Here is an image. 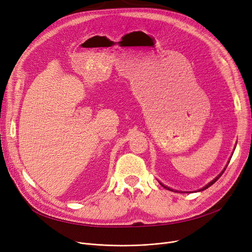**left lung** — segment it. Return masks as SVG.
Listing matches in <instances>:
<instances>
[{"instance_id": "left-lung-1", "label": "left lung", "mask_w": 252, "mask_h": 252, "mask_svg": "<svg viewBox=\"0 0 252 252\" xmlns=\"http://www.w3.org/2000/svg\"><path fill=\"white\" fill-rule=\"evenodd\" d=\"M234 150H235V149H234ZM232 155H233V154H232ZM231 157H232V156H231ZM230 160H231V158H230V159H229V161H228L227 165H226V166H224V168H223V169L221 170V173H220V175H219V176H218V177H217L216 179H214L213 181H211V182H209V183H208V184L206 185V186H204L203 188H201V189H199V190H197V191H190V192H187V191H184V192H183V191H178V190H174V189H171V188H169V187H166V186H164V185H163L162 183H160L159 181H158V182H159V184L161 185V186H162L163 188H165V189H167V190H169V191H173V192H179V193H193V192H200V191H203V190L207 189L208 187H210V186H211V185H214V184H215V183H216V182H217V181H218V180L220 179V176H221V175L223 174V171H224V170H226V168H227V166H228V164H229Z\"/></svg>"}]
</instances>
